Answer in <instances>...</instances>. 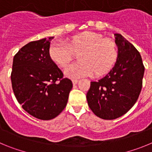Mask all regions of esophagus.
Returning <instances> with one entry per match:
<instances>
[{"mask_svg":"<svg viewBox=\"0 0 152 152\" xmlns=\"http://www.w3.org/2000/svg\"><path fill=\"white\" fill-rule=\"evenodd\" d=\"M77 82H78V80H77V79H73V80H72V83H73V84H76Z\"/></svg>","mask_w":152,"mask_h":152,"instance_id":"esophagus-1","label":"esophagus"}]
</instances>
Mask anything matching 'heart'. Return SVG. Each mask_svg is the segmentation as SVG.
Listing matches in <instances>:
<instances>
[{
  "label": "heart",
  "mask_w": 152,
  "mask_h": 152,
  "mask_svg": "<svg viewBox=\"0 0 152 152\" xmlns=\"http://www.w3.org/2000/svg\"><path fill=\"white\" fill-rule=\"evenodd\" d=\"M75 54L77 55L78 61L69 65L64 72L72 78L106 75L116 64L119 52L113 41L93 32L73 36L66 42H53L49 49L51 60L61 68L68 65Z\"/></svg>",
  "instance_id": "1"
}]
</instances>
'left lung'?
Masks as SVG:
<instances>
[{
	"label": "left lung",
	"mask_w": 152,
	"mask_h": 152,
	"mask_svg": "<svg viewBox=\"0 0 152 152\" xmlns=\"http://www.w3.org/2000/svg\"><path fill=\"white\" fill-rule=\"evenodd\" d=\"M119 55L115 66L105 77L91 82L87 93L92 112L103 119H114L133 107L142 88L145 66L140 53L120 34H115Z\"/></svg>",
	"instance_id": "8db88e82"
}]
</instances>
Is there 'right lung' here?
<instances>
[{"label":"right lung","instance_id":"obj_1","mask_svg":"<svg viewBox=\"0 0 152 152\" xmlns=\"http://www.w3.org/2000/svg\"><path fill=\"white\" fill-rule=\"evenodd\" d=\"M53 37L33 41L13 57L12 88L17 101L28 113L42 120L59 115L66 107L72 88L70 79L49 56Z\"/></svg>","mask_w":152,"mask_h":152}]
</instances>
